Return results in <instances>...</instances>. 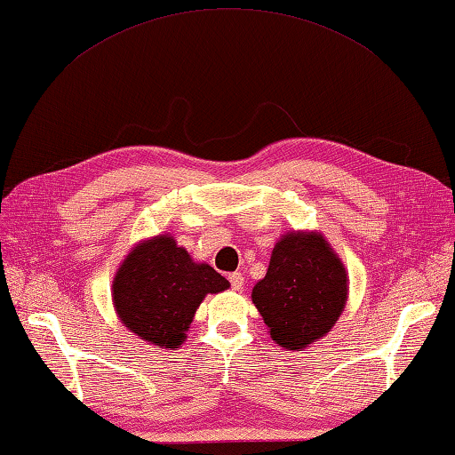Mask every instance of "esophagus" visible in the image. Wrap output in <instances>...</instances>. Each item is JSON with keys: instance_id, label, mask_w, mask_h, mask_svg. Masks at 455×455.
Instances as JSON below:
<instances>
[{"instance_id": "esophagus-1", "label": "esophagus", "mask_w": 455, "mask_h": 455, "mask_svg": "<svg viewBox=\"0 0 455 455\" xmlns=\"http://www.w3.org/2000/svg\"><path fill=\"white\" fill-rule=\"evenodd\" d=\"M229 284H231V289L234 291H241L243 289V275L241 273H229Z\"/></svg>"}]
</instances>
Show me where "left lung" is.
Instances as JSON below:
<instances>
[{"mask_svg": "<svg viewBox=\"0 0 455 455\" xmlns=\"http://www.w3.org/2000/svg\"><path fill=\"white\" fill-rule=\"evenodd\" d=\"M253 304L284 349H304L338 322L347 299V275L318 234H289L275 245Z\"/></svg>", "mask_w": 455, "mask_h": 455, "instance_id": "8db88e82", "label": "left lung"}]
</instances>
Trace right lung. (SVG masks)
Listing matches in <instances>:
<instances>
[{
  "label": "right lung",
  "instance_id": "1",
  "mask_svg": "<svg viewBox=\"0 0 455 455\" xmlns=\"http://www.w3.org/2000/svg\"><path fill=\"white\" fill-rule=\"evenodd\" d=\"M229 283L210 265L194 263L169 235L139 243L119 267L114 304L125 328L159 347H176L187 338L196 308L208 292Z\"/></svg>",
  "mask_w": 455,
  "mask_h": 455
}]
</instances>
